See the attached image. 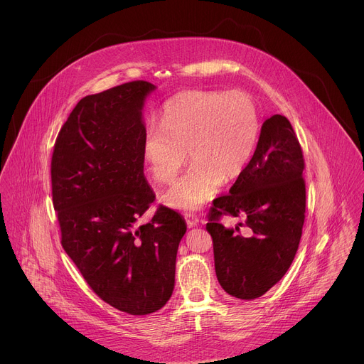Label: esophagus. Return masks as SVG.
I'll list each match as a JSON object with an SVG mask.
<instances>
[{
    "label": "esophagus",
    "instance_id": "34e87169",
    "mask_svg": "<svg viewBox=\"0 0 364 364\" xmlns=\"http://www.w3.org/2000/svg\"><path fill=\"white\" fill-rule=\"evenodd\" d=\"M184 219H186V223H187L188 228H193V226H196L198 223V218L194 213H186Z\"/></svg>",
    "mask_w": 364,
    "mask_h": 364
}]
</instances>
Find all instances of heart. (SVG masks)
I'll use <instances>...</instances> for the list:
<instances>
[{"label": "heart", "instance_id": "1", "mask_svg": "<svg viewBox=\"0 0 364 364\" xmlns=\"http://www.w3.org/2000/svg\"><path fill=\"white\" fill-rule=\"evenodd\" d=\"M257 134V109L247 93L187 90L166 103L161 125L146 128L142 155L152 178L168 183L187 151L191 164L164 193V201L190 212L212 200L223 180L246 168Z\"/></svg>", "mask_w": 364, "mask_h": 364}]
</instances>
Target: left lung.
Segmentation results:
<instances>
[{
	"label": "left lung",
	"instance_id": "left-lung-1",
	"mask_svg": "<svg viewBox=\"0 0 364 364\" xmlns=\"http://www.w3.org/2000/svg\"><path fill=\"white\" fill-rule=\"evenodd\" d=\"M305 161L291 122L274 115L246 168L229 194L213 200L205 225L213 239L215 269L232 296L255 299L269 291L289 269L305 220ZM223 215L245 217L251 236L226 230Z\"/></svg>",
	"mask_w": 364,
	"mask_h": 364
}]
</instances>
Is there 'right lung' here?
<instances>
[{"instance_id": "1", "label": "right lung", "mask_w": 364, "mask_h": 364, "mask_svg": "<svg viewBox=\"0 0 364 364\" xmlns=\"http://www.w3.org/2000/svg\"><path fill=\"white\" fill-rule=\"evenodd\" d=\"M155 86L128 82L77 102L51 155V197L65 252L90 289L114 308L145 316L174 289L184 219L159 207L144 177L142 107Z\"/></svg>"}]
</instances>
